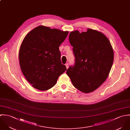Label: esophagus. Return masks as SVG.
I'll return each instance as SVG.
<instances>
[{
	"mask_svg": "<svg viewBox=\"0 0 130 130\" xmlns=\"http://www.w3.org/2000/svg\"><path fill=\"white\" fill-rule=\"evenodd\" d=\"M65 66H66V68L68 69V67H69V64H68V63L66 64H65Z\"/></svg>",
	"mask_w": 130,
	"mask_h": 130,
	"instance_id": "1",
	"label": "esophagus"
}]
</instances>
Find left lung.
Listing matches in <instances>:
<instances>
[{
  "label": "left lung",
  "mask_w": 130,
  "mask_h": 130,
  "mask_svg": "<svg viewBox=\"0 0 130 130\" xmlns=\"http://www.w3.org/2000/svg\"><path fill=\"white\" fill-rule=\"evenodd\" d=\"M69 41L75 61L66 74L76 88L91 92L105 81L111 68L114 55L110 43L104 34L91 28L71 31Z\"/></svg>",
  "instance_id": "left-lung-1"
}]
</instances>
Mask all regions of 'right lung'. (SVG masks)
Masks as SVG:
<instances>
[{
  "instance_id": "1",
  "label": "right lung",
  "mask_w": 130,
  "mask_h": 130,
  "mask_svg": "<svg viewBox=\"0 0 130 130\" xmlns=\"http://www.w3.org/2000/svg\"><path fill=\"white\" fill-rule=\"evenodd\" d=\"M68 32L40 26L24 39L19 51L20 65L24 75L34 88L42 91L51 88L66 70L61 63L59 47Z\"/></svg>"
}]
</instances>
